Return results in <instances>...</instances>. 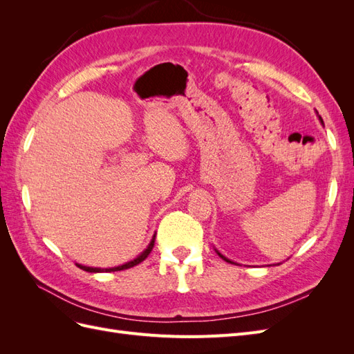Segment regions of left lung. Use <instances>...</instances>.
<instances>
[{
	"label": "left lung",
	"mask_w": 354,
	"mask_h": 354,
	"mask_svg": "<svg viewBox=\"0 0 354 354\" xmlns=\"http://www.w3.org/2000/svg\"><path fill=\"white\" fill-rule=\"evenodd\" d=\"M319 121H320V124H322V125H324V120H322V118H320V115H319ZM216 252H217V254H218V255H220V257H221V259H223V260H224V261H227V263H230V264H236V263H233V261H232V260H229V259H226V257H224V255H223V254H221V252H218V251H217V250H216ZM279 264H281V263H279Z\"/></svg>",
	"instance_id": "left-lung-1"
}]
</instances>
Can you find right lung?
Returning <instances> with one entry per match:
<instances>
[{
    "label": "right lung",
    "instance_id": "right-lung-1",
    "mask_svg": "<svg viewBox=\"0 0 354 354\" xmlns=\"http://www.w3.org/2000/svg\"><path fill=\"white\" fill-rule=\"evenodd\" d=\"M153 245H155V234H153V236H152L151 242H149L147 248H146L143 252L138 254L134 260L128 261V263H124V264H121V266H116V267H109V269H102V267H88V266H82V264H78V263H77V267H80V269H82V270H85V272H90V273L120 272V270H127V269H131V267H134V266H137V264H140L142 261H145V260L147 259V255L151 254V251H152V248H153Z\"/></svg>",
    "mask_w": 354,
    "mask_h": 354
}]
</instances>
